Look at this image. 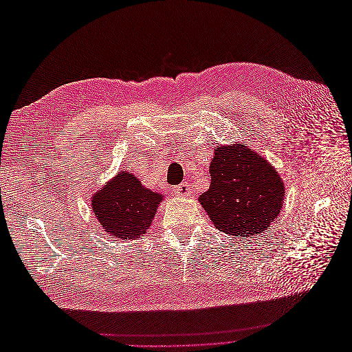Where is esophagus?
<instances>
[{
	"label": "esophagus",
	"instance_id": "esophagus-1",
	"mask_svg": "<svg viewBox=\"0 0 352 352\" xmlns=\"http://www.w3.org/2000/svg\"><path fill=\"white\" fill-rule=\"evenodd\" d=\"M173 194L176 197H188L190 194L189 185L186 182H184V184H180L177 186H173Z\"/></svg>",
	"mask_w": 352,
	"mask_h": 352
}]
</instances>
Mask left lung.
Listing matches in <instances>:
<instances>
[{"instance_id": "8db88e82", "label": "left lung", "mask_w": 352, "mask_h": 352, "mask_svg": "<svg viewBox=\"0 0 352 352\" xmlns=\"http://www.w3.org/2000/svg\"><path fill=\"white\" fill-rule=\"evenodd\" d=\"M210 176V189L199 202L220 232L251 238L267 230L278 217L285 197L282 179L247 146H219Z\"/></svg>"}]
</instances>
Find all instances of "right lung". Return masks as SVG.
I'll list each match as a JSON object with an SVG mask.
<instances>
[{
    "mask_svg": "<svg viewBox=\"0 0 352 352\" xmlns=\"http://www.w3.org/2000/svg\"><path fill=\"white\" fill-rule=\"evenodd\" d=\"M163 195L145 189L132 173L120 172L92 198V210L105 232L120 239L142 235L151 226Z\"/></svg>",
    "mask_w": 352,
    "mask_h": 352,
    "instance_id": "obj_1",
    "label": "right lung"
}]
</instances>
